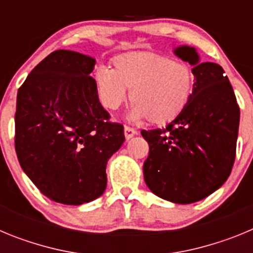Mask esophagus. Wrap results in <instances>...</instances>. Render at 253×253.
Listing matches in <instances>:
<instances>
[{"mask_svg":"<svg viewBox=\"0 0 253 253\" xmlns=\"http://www.w3.org/2000/svg\"><path fill=\"white\" fill-rule=\"evenodd\" d=\"M135 134H138V131L135 130L134 128H131V126H128V125H125L124 126V135L126 139H130V138H133Z\"/></svg>","mask_w":253,"mask_h":253,"instance_id":"1","label":"esophagus"}]
</instances>
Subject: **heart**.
Segmentation results:
<instances>
[{"instance_id": "heart-1", "label": "heart", "mask_w": 253, "mask_h": 253, "mask_svg": "<svg viewBox=\"0 0 253 253\" xmlns=\"http://www.w3.org/2000/svg\"><path fill=\"white\" fill-rule=\"evenodd\" d=\"M93 77L106 109L116 110L126 100V88H130V119L147 118L157 125L175 120L186 109L195 84L190 64L154 51L116 55L113 68L97 67Z\"/></svg>"}]
</instances>
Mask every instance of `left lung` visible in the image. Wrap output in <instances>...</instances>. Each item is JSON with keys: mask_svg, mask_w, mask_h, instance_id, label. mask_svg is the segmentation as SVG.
Returning <instances> with one entry per match:
<instances>
[{"mask_svg": "<svg viewBox=\"0 0 253 253\" xmlns=\"http://www.w3.org/2000/svg\"><path fill=\"white\" fill-rule=\"evenodd\" d=\"M173 53L193 66V96L166 128L142 130L149 144L143 173L154 195L191 204L213 194L231 175L240 106L219 64L202 63L193 46H178Z\"/></svg>", "mask_w": 253, "mask_h": 253, "instance_id": "8db88e82", "label": "left lung"}]
</instances>
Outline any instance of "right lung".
<instances>
[{"label":"right lung","instance_id":"right-lung-1","mask_svg":"<svg viewBox=\"0 0 253 253\" xmlns=\"http://www.w3.org/2000/svg\"><path fill=\"white\" fill-rule=\"evenodd\" d=\"M96 60L72 50L44 58L17 91L15 149L33 184L53 202L90 203L106 189L109 158L124 143L90 73Z\"/></svg>","mask_w":253,"mask_h":253}]
</instances>
